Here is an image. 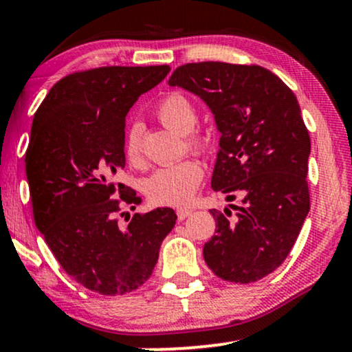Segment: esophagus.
<instances>
[{
  "mask_svg": "<svg viewBox=\"0 0 352 352\" xmlns=\"http://www.w3.org/2000/svg\"><path fill=\"white\" fill-rule=\"evenodd\" d=\"M192 212H193L192 208H188V207H180L179 210H177V217H179V220L182 221V220H185V218H187Z\"/></svg>",
  "mask_w": 352,
  "mask_h": 352,
  "instance_id": "obj_1",
  "label": "esophagus"
}]
</instances>
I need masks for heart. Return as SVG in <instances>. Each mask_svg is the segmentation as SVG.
<instances>
[{"instance_id":"heart-1","label":"heart","mask_w":352,"mask_h":352,"mask_svg":"<svg viewBox=\"0 0 352 352\" xmlns=\"http://www.w3.org/2000/svg\"><path fill=\"white\" fill-rule=\"evenodd\" d=\"M155 114L168 129L185 134L188 148L208 152L213 145V135L205 129H193L197 122V109L182 92H168L157 102ZM125 155L132 165L142 162V144L139 129L132 127L125 137ZM204 180V167L199 160L185 159L167 165L144 180V192L155 204L182 205L188 201Z\"/></svg>"}]
</instances>
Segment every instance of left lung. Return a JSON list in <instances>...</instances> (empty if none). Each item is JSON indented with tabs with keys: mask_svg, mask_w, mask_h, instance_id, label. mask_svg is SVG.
Here are the masks:
<instances>
[{
	"mask_svg": "<svg viewBox=\"0 0 352 352\" xmlns=\"http://www.w3.org/2000/svg\"><path fill=\"white\" fill-rule=\"evenodd\" d=\"M168 84L212 109L221 132L212 188L228 201L241 197L235 213L210 210L217 230L205 263L225 281L261 280L286 260L309 212L311 139L296 96L256 64H184Z\"/></svg>",
	"mask_w": 352,
	"mask_h": 352,
	"instance_id": "left-lung-1",
	"label": "left lung"
}]
</instances>
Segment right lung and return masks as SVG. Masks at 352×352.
<instances>
[{
	"label": "right lung",
	"mask_w": 352,
	"mask_h": 352,
	"mask_svg": "<svg viewBox=\"0 0 352 352\" xmlns=\"http://www.w3.org/2000/svg\"><path fill=\"white\" fill-rule=\"evenodd\" d=\"M170 67L104 66L59 79L36 111L26 148L34 223L74 281L119 296L153 272L172 208L134 213L142 199L114 182L124 168L125 116L140 94L162 82ZM125 214L128 225L118 218Z\"/></svg>",
	"instance_id": "1"
}]
</instances>
